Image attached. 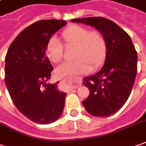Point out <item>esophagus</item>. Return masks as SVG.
I'll return each mask as SVG.
<instances>
[{"label": "esophagus", "instance_id": "esophagus-1", "mask_svg": "<svg viewBox=\"0 0 146 146\" xmlns=\"http://www.w3.org/2000/svg\"><path fill=\"white\" fill-rule=\"evenodd\" d=\"M66 81L68 83V84H70V85H71V87L73 88H77V85H73V82L71 81V80H67L66 79Z\"/></svg>", "mask_w": 146, "mask_h": 146}]
</instances>
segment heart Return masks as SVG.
<instances>
[{
	"mask_svg": "<svg viewBox=\"0 0 146 146\" xmlns=\"http://www.w3.org/2000/svg\"><path fill=\"white\" fill-rule=\"evenodd\" d=\"M62 37L66 46L74 47V61L66 62L58 66L56 72L61 77H72L88 72L92 67L99 66L105 57L107 42L98 30L89 31L86 27L71 25L63 30ZM48 58L58 63L63 58V49L60 42L52 37L46 45Z\"/></svg>",
	"mask_w": 146,
	"mask_h": 146,
	"instance_id": "1",
	"label": "heart"
}]
</instances>
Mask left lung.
I'll list each match as a JSON object with an SVG mask.
<instances>
[{
	"label": "left lung",
	"mask_w": 146,
	"mask_h": 146,
	"mask_svg": "<svg viewBox=\"0 0 146 146\" xmlns=\"http://www.w3.org/2000/svg\"><path fill=\"white\" fill-rule=\"evenodd\" d=\"M71 21L94 27L106 38L104 66L96 73L83 79L90 93L82 104L94 116L113 115L129 97L137 75V54L131 38L115 22L104 17L75 18Z\"/></svg>",
	"instance_id": "8db88e82"
}]
</instances>
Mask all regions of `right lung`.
Listing matches in <instances>:
<instances>
[{
	"label": "right lung",
	"instance_id": "add662e5",
	"mask_svg": "<svg viewBox=\"0 0 146 146\" xmlns=\"http://www.w3.org/2000/svg\"><path fill=\"white\" fill-rule=\"evenodd\" d=\"M66 25L64 20H42L26 27L7 51L5 82L16 108L30 121L46 125L61 116L66 93L50 80L53 66L46 45L53 34Z\"/></svg>",
	"mask_w": 146,
	"mask_h": 146
}]
</instances>
